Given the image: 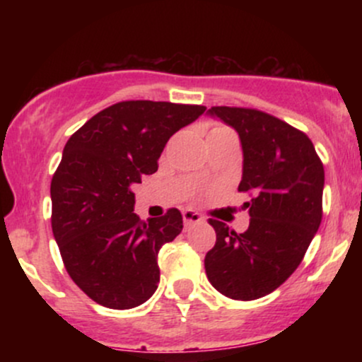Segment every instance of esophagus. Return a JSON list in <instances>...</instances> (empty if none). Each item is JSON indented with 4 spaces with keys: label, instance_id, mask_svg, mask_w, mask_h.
Returning a JSON list of instances; mask_svg holds the SVG:
<instances>
[{
    "label": "esophagus",
    "instance_id": "34e87169",
    "mask_svg": "<svg viewBox=\"0 0 362 362\" xmlns=\"http://www.w3.org/2000/svg\"><path fill=\"white\" fill-rule=\"evenodd\" d=\"M182 216H184V224H185V228L192 226V224H195V223H201L202 219H204L201 214L195 213V211H192V209L182 211Z\"/></svg>",
    "mask_w": 362,
    "mask_h": 362
}]
</instances>
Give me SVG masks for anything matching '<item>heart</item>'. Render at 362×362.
<instances>
[{"label":"heart","instance_id":"b5f03b06","mask_svg":"<svg viewBox=\"0 0 362 362\" xmlns=\"http://www.w3.org/2000/svg\"><path fill=\"white\" fill-rule=\"evenodd\" d=\"M218 129H226V127H224V126H216V127L211 129V131H218Z\"/></svg>","mask_w":362,"mask_h":362}]
</instances>
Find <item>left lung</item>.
<instances>
[{"instance_id":"8db88e82","label":"left lung","mask_w":362,"mask_h":362,"mask_svg":"<svg viewBox=\"0 0 362 362\" xmlns=\"http://www.w3.org/2000/svg\"><path fill=\"white\" fill-rule=\"evenodd\" d=\"M238 132L250 224L236 233L209 219L216 245L206 253L207 279L231 300L250 301L277 289L298 269L322 223L323 163L300 129L247 107H211Z\"/></svg>"}]
</instances>
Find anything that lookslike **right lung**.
I'll use <instances>...</instances> for the list:
<instances>
[{"instance_id":"right-lung-1","label":"right lung","mask_w":362,"mask_h":362,"mask_svg":"<svg viewBox=\"0 0 362 362\" xmlns=\"http://www.w3.org/2000/svg\"><path fill=\"white\" fill-rule=\"evenodd\" d=\"M204 105L126 100L95 114L68 139L51 182L52 233L74 284L98 305L129 310L160 282L158 252L184 228L180 211L141 221L134 189L158 170L167 141Z\"/></svg>"}]
</instances>
